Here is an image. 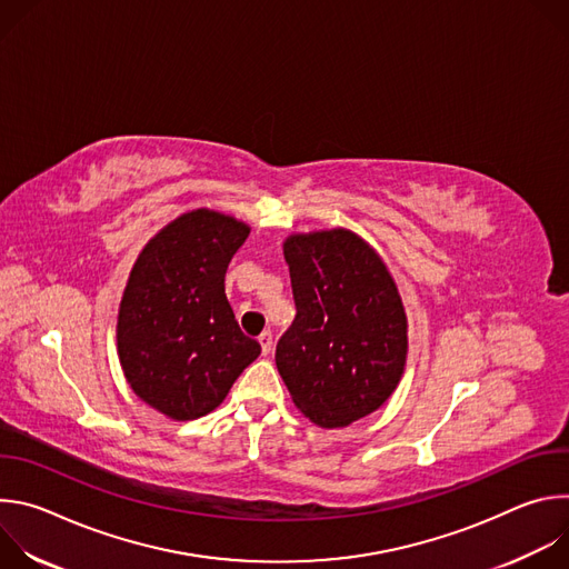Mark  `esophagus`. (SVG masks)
<instances>
[{"mask_svg": "<svg viewBox=\"0 0 569 569\" xmlns=\"http://www.w3.org/2000/svg\"><path fill=\"white\" fill-rule=\"evenodd\" d=\"M259 345H261L263 356H268V353L272 351V333H270V331H263V333L259 336Z\"/></svg>", "mask_w": 569, "mask_h": 569, "instance_id": "1", "label": "esophagus"}]
</instances>
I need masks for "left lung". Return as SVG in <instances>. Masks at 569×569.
<instances>
[{
    "instance_id": "left-lung-1",
    "label": "left lung",
    "mask_w": 569,
    "mask_h": 569,
    "mask_svg": "<svg viewBox=\"0 0 569 569\" xmlns=\"http://www.w3.org/2000/svg\"><path fill=\"white\" fill-rule=\"evenodd\" d=\"M297 315L277 342V369L319 428H345L393 393L408 358V317L378 252L349 229L283 242Z\"/></svg>"
}]
</instances>
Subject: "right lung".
<instances>
[{
  "mask_svg": "<svg viewBox=\"0 0 569 569\" xmlns=\"http://www.w3.org/2000/svg\"><path fill=\"white\" fill-rule=\"evenodd\" d=\"M250 227L193 209L154 233L132 266L117 321L132 391L173 421L213 412L261 345L240 331L224 272Z\"/></svg>",
  "mask_w": 569,
  "mask_h": 569,
  "instance_id": "right-lung-1",
  "label": "right lung"
}]
</instances>
